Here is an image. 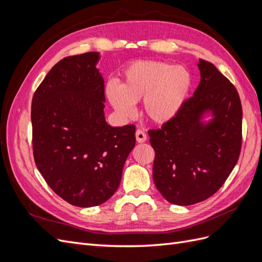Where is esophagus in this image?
<instances>
[{
	"instance_id": "1",
	"label": "esophagus",
	"mask_w": 262,
	"mask_h": 262,
	"mask_svg": "<svg viewBox=\"0 0 262 262\" xmlns=\"http://www.w3.org/2000/svg\"><path fill=\"white\" fill-rule=\"evenodd\" d=\"M136 138H137V141L139 142V143H143V142H145L146 139H147L146 133L143 130H141V129L137 130Z\"/></svg>"
}]
</instances>
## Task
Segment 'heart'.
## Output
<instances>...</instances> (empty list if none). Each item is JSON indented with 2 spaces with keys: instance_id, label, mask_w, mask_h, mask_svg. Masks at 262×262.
<instances>
[{
  "instance_id": "obj_1",
  "label": "heart",
  "mask_w": 262,
  "mask_h": 262,
  "mask_svg": "<svg viewBox=\"0 0 262 262\" xmlns=\"http://www.w3.org/2000/svg\"><path fill=\"white\" fill-rule=\"evenodd\" d=\"M192 84V75L186 67L141 60L126 68L120 86L108 83L106 94L122 118H131L136 112L134 104L142 99L143 115L154 123L164 124L180 114Z\"/></svg>"
}]
</instances>
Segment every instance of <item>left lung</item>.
I'll list each match as a JSON object with an SVG mask.
<instances>
[{"instance_id": "8db88e82", "label": "left lung", "mask_w": 262, "mask_h": 262, "mask_svg": "<svg viewBox=\"0 0 262 262\" xmlns=\"http://www.w3.org/2000/svg\"><path fill=\"white\" fill-rule=\"evenodd\" d=\"M201 80L180 114L148 130L155 150L153 180L166 200L191 205L224 185L242 148L243 109L235 86L212 63L199 59ZM211 113L208 123L203 116Z\"/></svg>"}]
</instances>
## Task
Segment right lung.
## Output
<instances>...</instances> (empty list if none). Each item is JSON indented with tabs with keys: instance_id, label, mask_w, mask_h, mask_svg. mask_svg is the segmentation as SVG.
I'll return each mask as SVG.
<instances>
[{
	"instance_id": "obj_1",
	"label": "right lung",
	"mask_w": 262,
	"mask_h": 262,
	"mask_svg": "<svg viewBox=\"0 0 262 262\" xmlns=\"http://www.w3.org/2000/svg\"><path fill=\"white\" fill-rule=\"evenodd\" d=\"M98 60V52L62 59L31 101L37 168L55 193L81 208L96 207L117 191L136 145V125L106 122Z\"/></svg>"
}]
</instances>
